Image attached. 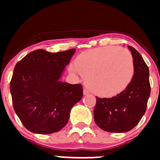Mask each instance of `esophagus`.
I'll use <instances>...</instances> for the list:
<instances>
[{
	"instance_id": "34e87169",
	"label": "esophagus",
	"mask_w": 160,
	"mask_h": 160,
	"mask_svg": "<svg viewBox=\"0 0 160 160\" xmlns=\"http://www.w3.org/2000/svg\"><path fill=\"white\" fill-rule=\"evenodd\" d=\"M83 94H84V95H88L89 94V91L87 89H83Z\"/></svg>"
}]
</instances>
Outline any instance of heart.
<instances>
[{
  "label": "heart",
  "mask_w": 160,
  "mask_h": 160,
  "mask_svg": "<svg viewBox=\"0 0 160 160\" xmlns=\"http://www.w3.org/2000/svg\"><path fill=\"white\" fill-rule=\"evenodd\" d=\"M69 70L73 73L80 72L94 94L113 97L128 88L135 74V64L128 49L105 46L78 55Z\"/></svg>",
  "instance_id": "b5f03b06"
}]
</instances>
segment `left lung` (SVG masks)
I'll list each match as a JSON object with an SVG mask.
<instances>
[{"instance_id": "left-lung-1", "label": "left lung", "mask_w": 160, "mask_h": 160, "mask_svg": "<svg viewBox=\"0 0 160 160\" xmlns=\"http://www.w3.org/2000/svg\"><path fill=\"white\" fill-rule=\"evenodd\" d=\"M135 74L128 88L115 97H96L94 122L102 130L112 133L131 131L139 122L146 111L151 94L149 69L140 53L131 46Z\"/></svg>"}]
</instances>
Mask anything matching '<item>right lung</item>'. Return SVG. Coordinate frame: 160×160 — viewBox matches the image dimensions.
Masks as SVG:
<instances>
[{
  "mask_svg": "<svg viewBox=\"0 0 160 160\" xmlns=\"http://www.w3.org/2000/svg\"><path fill=\"white\" fill-rule=\"evenodd\" d=\"M75 51L37 49L15 66L10 82L12 105L31 132L48 135L59 131L68 122L72 107L82 99V85L60 80Z\"/></svg>",
  "mask_w": 160,
  "mask_h": 160,
  "instance_id": "right-lung-1",
  "label": "right lung"
}]
</instances>
